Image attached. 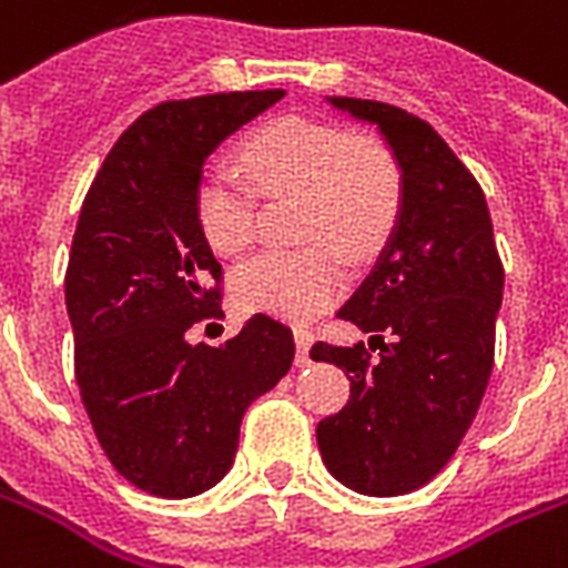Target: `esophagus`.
Wrapping results in <instances>:
<instances>
[{"label": "esophagus", "instance_id": "esophagus-1", "mask_svg": "<svg viewBox=\"0 0 568 568\" xmlns=\"http://www.w3.org/2000/svg\"><path fill=\"white\" fill-rule=\"evenodd\" d=\"M294 341H297V367H306L308 347H312L315 335H312V329H306V326H297V329H294Z\"/></svg>", "mask_w": 568, "mask_h": 568}]
</instances>
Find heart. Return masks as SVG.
I'll return each instance as SVG.
<instances>
[{
	"label": "heart",
	"mask_w": 568,
	"mask_h": 568,
	"mask_svg": "<svg viewBox=\"0 0 568 568\" xmlns=\"http://www.w3.org/2000/svg\"><path fill=\"white\" fill-rule=\"evenodd\" d=\"M239 165L265 201L300 197L294 251H268L233 276L247 312L312 317L344 292L349 260H367L388 242L403 212L405 180L394 151L367 133L283 116L260 124L239 145ZM195 219L219 256H242L256 239L260 201L227 174L201 180Z\"/></svg>",
	"instance_id": "heart-1"
}]
</instances>
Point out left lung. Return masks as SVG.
<instances>
[{
  "label": "left lung",
  "instance_id": "8db88e82",
  "mask_svg": "<svg viewBox=\"0 0 568 568\" xmlns=\"http://www.w3.org/2000/svg\"><path fill=\"white\" fill-rule=\"evenodd\" d=\"M332 104L379 124L405 195L382 260L335 312L371 332V344L312 347L315 362L338 364L349 379L347 405L317 423V446L341 484L403 496L449 464L476 419L505 268L478 180L426 119L371 99L335 95Z\"/></svg>",
  "mask_w": 568,
  "mask_h": 568
}]
</instances>
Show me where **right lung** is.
Returning <instances> with one entry per match:
<instances>
[{"instance_id": "1", "label": "right lung", "mask_w": 568, "mask_h": 568, "mask_svg": "<svg viewBox=\"0 0 568 568\" xmlns=\"http://www.w3.org/2000/svg\"><path fill=\"white\" fill-rule=\"evenodd\" d=\"M283 95L212 92L145 110L78 215L63 283L78 390L110 464L151 496L186 499L227 476L247 405L294 362L292 329L268 315L221 347L189 341L224 317V271L195 219L204 160Z\"/></svg>"}]
</instances>
